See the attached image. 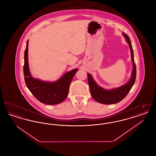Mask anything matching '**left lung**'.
<instances>
[{
  "label": "left lung",
  "mask_w": 156,
  "mask_h": 156,
  "mask_svg": "<svg viewBox=\"0 0 156 156\" xmlns=\"http://www.w3.org/2000/svg\"><path fill=\"white\" fill-rule=\"evenodd\" d=\"M122 34L126 39V42L129 45L131 52V59L133 64L132 72L129 81L123 85H122L119 87L111 89H104L98 85V83L94 80L91 75L89 73H87L88 82L89 84L90 94L96 101L101 104L111 105L120 102L129 92V91L133 86L136 80V67L134 61L133 50L132 46V43L129 37L126 33L123 32Z\"/></svg>",
  "instance_id": "left-lung-1"
}]
</instances>
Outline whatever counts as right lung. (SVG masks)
<instances>
[{
    "instance_id": "add662e5",
    "label": "right lung",
    "mask_w": 156,
    "mask_h": 156,
    "mask_svg": "<svg viewBox=\"0 0 156 156\" xmlns=\"http://www.w3.org/2000/svg\"><path fill=\"white\" fill-rule=\"evenodd\" d=\"M28 45L27 41L24 51L23 73L27 87L40 102L47 105H57L63 102L67 98L70 83L78 71V68L66 73L56 81H44L33 78L30 73L28 61Z\"/></svg>"
}]
</instances>
